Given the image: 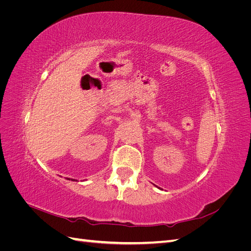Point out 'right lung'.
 <instances>
[{
  "instance_id": "obj_1",
  "label": "right lung",
  "mask_w": 251,
  "mask_h": 251,
  "mask_svg": "<svg viewBox=\"0 0 251 251\" xmlns=\"http://www.w3.org/2000/svg\"><path fill=\"white\" fill-rule=\"evenodd\" d=\"M68 180H72V181H76V180H74V179H70V178H67Z\"/></svg>"
}]
</instances>
